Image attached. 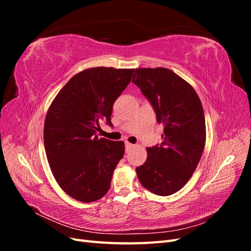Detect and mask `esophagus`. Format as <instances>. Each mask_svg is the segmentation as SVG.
Masks as SVG:
<instances>
[{
    "instance_id": "1",
    "label": "esophagus",
    "mask_w": 251,
    "mask_h": 251,
    "mask_svg": "<svg viewBox=\"0 0 251 251\" xmlns=\"http://www.w3.org/2000/svg\"><path fill=\"white\" fill-rule=\"evenodd\" d=\"M133 147H134V144H132V143H130V142H126V151H130Z\"/></svg>"
}]
</instances>
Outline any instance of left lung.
Returning a JSON list of instances; mask_svg holds the SVG:
<instances>
[{
  "label": "left lung",
  "mask_w": 251,
  "mask_h": 251,
  "mask_svg": "<svg viewBox=\"0 0 251 251\" xmlns=\"http://www.w3.org/2000/svg\"><path fill=\"white\" fill-rule=\"evenodd\" d=\"M132 81L164 126L161 144L147 149V160L136 173L148 191L170 196L186 184L201 159L206 138L202 103L187 81L165 68H139Z\"/></svg>",
  "instance_id": "1"
}]
</instances>
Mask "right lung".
I'll return each instance as SVG.
<instances>
[{
    "label": "right lung",
    "instance_id": "obj_1",
    "mask_svg": "<svg viewBox=\"0 0 251 251\" xmlns=\"http://www.w3.org/2000/svg\"><path fill=\"white\" fill-rule=\"evenodd\" d=\"M135 69L96 67L68 81L53 100L44 125L51 172L63 191L80 202L108 193L125 142L98 138L100 121L112 126L113 104L130 83Z\"/></svg>",
    "mask_w": 251,
    "mask_h": 251
}]
</instances>
